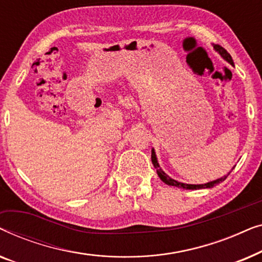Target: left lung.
I'll return each instance as SVG.
<instances>
[{
    "instance_id": "left-lung-1",
    "label": "left lung",
    "mask_w": 262,
    "mask_h": 262,
    "mask_svg": "<svg viewBox=\"0 0 262 262\" xmlns=\"http://www.w3.org/2000/svg\"><path fill=\"white\" fill-rule=\"evenodd\" d=\"M213 49L214 51H217L218 53H220L222 58H223L224 60H227V62L229 64H231V66H234V62H232V58L231 56L229 55L227 50H225L224 48H222V46L220 45H214L213 44ZM151 162L154 164V167L156 168V171H157V175H159L161 180H162L164 184L168 185V186H175V187H179V188H184V189H200V188H212L213 186H216L220 184V182L224 181L225 179H227V177L229 174H230V171L234 169H232L229 171V173L227 175H224V177H222L220 179H216V180L213 181H210V182H206V184H202V185H191V184H184V182H180L178 180H174V179H171L169 175H167L164 171L162 170V168L160 167V163L159 161H157V157H156V152H155V149H151Z\"/></svg>"
}]
</instances>
